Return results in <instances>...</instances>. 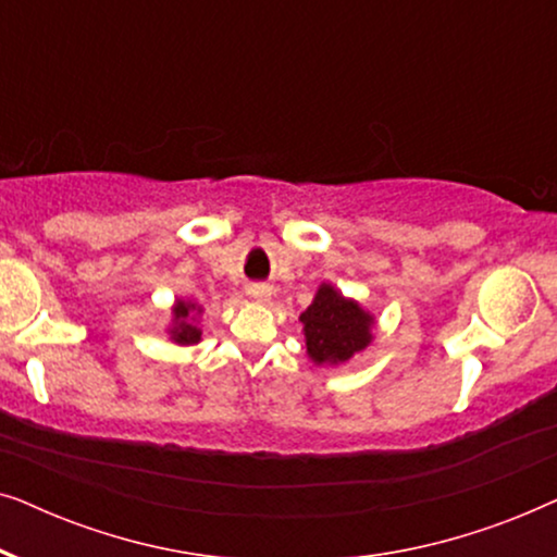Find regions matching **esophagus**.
<instances>
[{"label":"esophagus","mask_w":557,"mask_h":557,"mask_svg":"<svg viewBox=\"0 0 557 557\" xmlns=\"http://www.w3.org/2000/svg\"><path fill=\"white\" fill-rule=\"evenodd\" d=\"M248 296L253 301H258V304H263V301H269L271 299V286H265V284H250L248 286Z\"/></svg>","instance_id":"obj_1"}]
</instances>
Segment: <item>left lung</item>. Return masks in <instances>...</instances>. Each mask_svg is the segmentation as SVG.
I'll return each mask as SVG.
<instances>
[{
	"mask_svg": "<svg viewBox=\"0 0 557 557\" xmlns=\"http://www.w3.org/2000/svg\"><path fill=\"white\" fill-rule=\"evenodd\" d=\"M299 322L307 355L314 364H345L375 339V317L332 284L317 288L314 301L301 311Z\"/></svg>",
	"mask_w": 557,
	"mask_h": 557,
	"instance_id": "left-lung-1",
	"label": "left lung"
}]
</instances>
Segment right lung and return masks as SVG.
<instances>
[{"instance_id":"right-lung-1","label":"right lung","mask_w":557,"mask_h":557,"mask_svg":"<svg viewBox=\"0 0 557 557\" xmlns=\"http://www.w3.org/2000/svg\"><path fill=\"white\" fill-rule=\"evenodd\" d=\"M200 317H202V307L195 301H185L177 299L172 304V324L166 334L174 345L180 347H189L197 345L202 339V330H200Z\"/></svg>"}]
</instances>
